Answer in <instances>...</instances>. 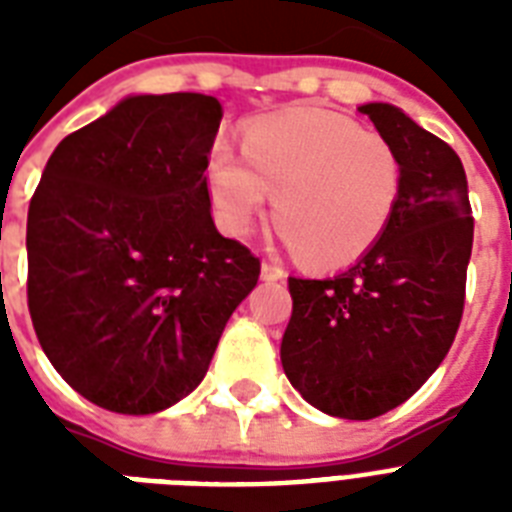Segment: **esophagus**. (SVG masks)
<instances>
[{"instance_id":"1","label":"esophagus","mask_w":512,"mask_h":512,"mask_svg":"<svg viewBox=\"0 0 512 512\" xmlns=\"http://www.w3.org/2000/svg\"><path fill=\"white\" fill-rule=\"evenodd\" d=\"M260 273H263L265 281H281L284 276H287V271H284L279 263H273V260H263V268H260Z\"/></svg>"}]
</instances>
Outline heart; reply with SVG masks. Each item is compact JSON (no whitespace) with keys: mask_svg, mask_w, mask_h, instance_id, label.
I'll list each match as a JSON object with an SVG mask.
<instances>
[{"mask_svg":"<svg viewBox=\"0 0 512 512\" xmlns=\"http://www.w3.org/2000/svg\"><path fill=\"white\" fill-rule=\"evenodd\" d=\"M241 151L217 138L207 188L217 225L252 228L268 193L292 247L316 265L364 255L388 228L401 196V159L380 132L327 111H292L244 127Z\"/></svg>","mask_w":512,"mask_h":512,"instance_id":"b5f03b06","label":"heart"}]
</instances>
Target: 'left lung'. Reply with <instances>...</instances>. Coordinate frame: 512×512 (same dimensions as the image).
I'll use <instances>...</instances> for the list:
<instances>
[{
  "mask_svg": "<svg viewBox=\"0 0 512 512\" xmlns=\"http://www.w3.org/2000/svg\"><path fill=\"white\" fill-rule=\"evenodd\" d=\"M401 159L388 228L329 279L289 276L281 364L300 396L342 420H372L422 388L452 348L473 249L468 180L454 148L388 103L358 108Z\"/></svg>",
  "mask_w": 512,
  "mask_h": 512,
  "instance_id": "obj_1",
  "label": "left lung"
}]
</instances>
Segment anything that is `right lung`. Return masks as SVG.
<instances>
[{"label":"right lung","mask_w":512,"mask_h":512,"mask_svg":"<svg viewBox=\"0 0 512 512\" xmlns=\"http://www.w3.org/2000/svg\"><path fill=\"white\" fill-rule=\"evenodd\" d=\"M223 119L199 92L135 95L52 151L28 204V313L87 401L154 414L209 369L260 257L220 236L207 162Z\"/></svg>","instance_id":"right-lung-1"}]
</instances>
